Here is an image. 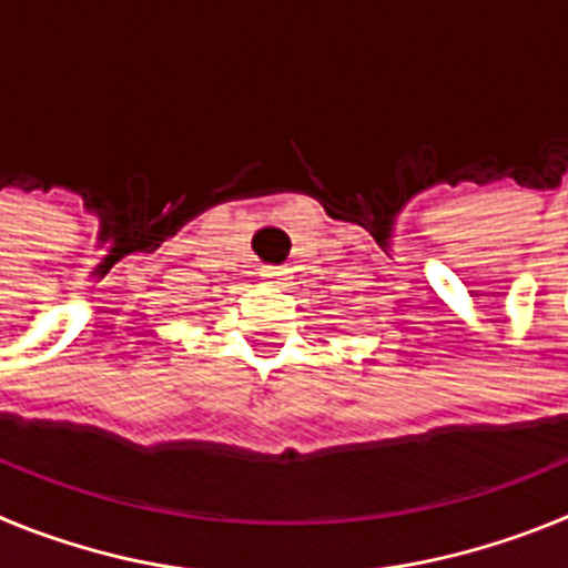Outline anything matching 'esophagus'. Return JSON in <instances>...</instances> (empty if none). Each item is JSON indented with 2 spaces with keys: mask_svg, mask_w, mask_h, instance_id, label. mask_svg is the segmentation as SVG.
I'll use <instances>...</instances> for the list:
<instances>
[{
  "mask_svg": "<svg viewBox=\"0 0 568 568\" xmlns=\"http://www.w3.org/2000/svg\"><path fill=\"white\" fill-rule=\"evenodd\" d=\"M261 275H264V281H270V284H287L290 281V270L287 267H264L261 270Z\"/></svg>",
  "mask_w": 568,
  "mask_h": 568,
  "instance_id": "obj_1",
  "label": "esophagus"
}]
</instances>
